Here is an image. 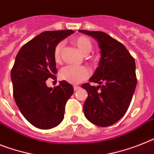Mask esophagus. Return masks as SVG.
I'll return each instance as SVG.
<instances>
[{
  "label": "esophagus",
  "instance_id": "1",
  "mask_svg": "<svg viewBox=\"0 0 154 154\" xmlns=\"http://www.w3.org/2000/svg\"><path fill=\"white\" fill-rule=\"evenodd\" d=\"M80 87L79 86H74V91H78Z\"/></svg>",
  "mask_w": 154,
  "mask_h": 154
}]
</instances>
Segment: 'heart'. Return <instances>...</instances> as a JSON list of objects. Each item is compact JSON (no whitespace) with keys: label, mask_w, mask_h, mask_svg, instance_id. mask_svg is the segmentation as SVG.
<instances>
[{"label":"heart","mask_w":154,"mask_h":154,"mask_svg":"<svg viewBox=\"0 0 154 154\" xmlns=\"http://www.w3.org/2000/svg\"><path fill=\"white\" fill-rule=\"evenodd\" d=\"M73 43L84 55H87L91 53L92 49L91 41L86 36L77 37L73 40ZM63 47V42L57 43L54 48L53 57L57 63H60L61 60V52ZM90 70L84 66H72L68 65L62 68L60 72V79L66 82L78 84L86 79L90 76Z\"/></svg>","instance_id":"heart-1"}]
</instances>
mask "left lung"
I'll return each mask as SVG.
<instances>
[{
  "instance_id": "8db88e82",
  "label": "left lung",
  "mask_w": 154,
  "mask_h": 154,
  "mask_svg": "<svg viewBox=\"0 0 154 154\" xmlns=\"http://www.w3.org/2000/svg\"><path fill=\"white\" fill-rule=\"evenodd\" d=\"M97 40L101 49L98 67L89 81L82 84L88 96L83 105L85 116L99 127H109L120 120L131 104L137 79L135 63L122 43L102 31L80 30Z\"/></svg>"
}]
</instances>
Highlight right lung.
<instances>
[{"label":"right lung","instance_id":"add662e5","mask_svg":"<svg viewBox=\"0 0 154 154\" xmlns=\"http://www.w3.org/2000/svg\"><path fill=\"white\" fill-rule=\"evenodd\" d=\"M74 32L67 30L41 33L16 55L11 72L14 98L23 116L35 128L50 129L63 120L66 102L74 92L73 86L63 80L52 89L47 86L46 80L57 79L54 48Z\"/></svg>","mask_w":154,"mask_h":154}]
</instances>
